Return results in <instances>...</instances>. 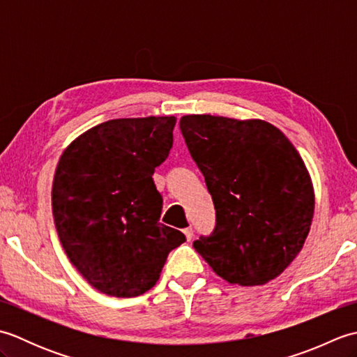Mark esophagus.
Returning a JSON list of instances; mask_svg holds the SVG:
<instances>
[{"label":"esophagus","mask_w":357,"mask_h":357,"mask_svg":"<svg viewBox=\"0 0 357 357\" xmlns=\"http://www.w3.org/2000/svg\"><path fill=\"white\" fill-rule=\"evenodd\" d=\"M183 231H184V234H185V238H187L188 241H190V239L193 238V229H192V227H185V229H184Z\"/></svg>","instance_id":"obj_1"}]
</instances>
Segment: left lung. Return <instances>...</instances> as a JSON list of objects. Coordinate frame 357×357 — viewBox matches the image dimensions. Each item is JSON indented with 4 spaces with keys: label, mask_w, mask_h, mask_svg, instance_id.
Returning <instances> with one entry per match:
<instances>
[{
    "label": "left lung",
    "mask_w": 357,
    "mask_h": 357,
    "mask_svg": "<svg viewBox=\"0 0 357 357\" xmlns=\"http://www.w3.org/2000/svg\"><path fill=\"white\" fill-rule=\"evenodd\" d=\"M179 128L216 211L213 231L201 234L195 250L230 284L275 279L304 247L314 211L298 150L259 119L187 115Z\"/></svg>",
    "instance_id": "obj_1"
}]
</instances>
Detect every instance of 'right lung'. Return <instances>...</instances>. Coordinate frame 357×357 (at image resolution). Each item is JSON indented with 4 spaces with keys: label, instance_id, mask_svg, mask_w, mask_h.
I'll list each match as a JSON object with an SVG mask.
<instances>
[{
    "label": "right lung",
    "instance_id": "right-lung-1",
    "mask_svg": "<svg viewBox=\"0 0 357 357\" xmlns=\"http://www.w3.org/2000/svg\"><path fill=\"white\" fill-rule=\"evenodd\" d=\"M174 116L110 119L75 139L59 159L52 210L59 241L90 285L133 298L159 279L184 233L159 222L153 173L173 147Z\"/></svg>",
    "mask_w": 357,
    "mask_h": 357
}]
</instances>
